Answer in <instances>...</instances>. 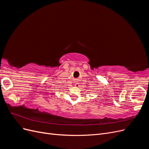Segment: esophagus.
Wrapping results in <instances>:
<instances>
[{"instance_id":"esophagus-1","label":"esophagus","mask_w":149,"mask_h":149,"mask_svg":"<svg viewBox=\"0 0 149 149\" xmlns=\"http://www.w3.org/2000/svg\"><path fill=\"white\" fill-rule=\"evenodd\" d=\"M74 86L76 87H79V84H78V83H76L75 84H74Z\"/></svg>"}]
</instances>
